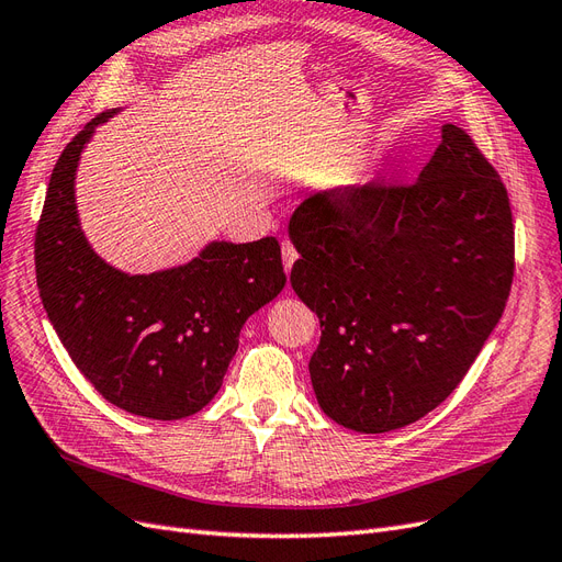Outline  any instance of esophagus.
Wrapping results in <instances>:
<instances>
[{
  "label": "esophagus",
  "mask_w": 562,
  "mask_h": 562,
  "mask_svg": "<svg viewBox=\"0 0 562 562\" xmlns=\"http://www.w3.org/2000/svg\"><path fill=\"white\" fill-rule=\"evenodd\" d=\"M281 258H283V267L285 271H291V267L295 265V260L300 258L295 246L291 241H281Z\"/></svg>",
  "instance_id": "34e87169"
}]
</instances>
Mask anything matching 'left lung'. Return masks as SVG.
I'll list each match as a JSON object with an SVG mask.
<instances>
[{"mask_svg":"<svg viewBox=\"0 0 562 562\" xmlns=\"http://www.w3.org/2000/svg\"><path fill=\"white\" fill-rule=\"evenodd\" d=\"M297 297L316 312L314 394L337 424L384 434L464 380L514 281V217L499 173L459 126L415 182L316 192L288 225Z\"/></svg>","mask_w":562,"mask_h":562,"instance_id":"8db88e82","label":"left lung"}]
</instances>
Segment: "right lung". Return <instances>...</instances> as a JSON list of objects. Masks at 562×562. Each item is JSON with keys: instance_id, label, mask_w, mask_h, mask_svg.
Masks as SVG:
<instances>
[{"instance_id": "1", "label": "right lung", "mask_w": 562, "mask_h": 562, "mask_svg": "<svg viewBox=\"0 0 562 562\" xmlns=\"http://www.w3.org/2000/svg\"><path fill=\"white\" fill-rule=\"evenodd\" d=\"M98 114L54 166L35 234L37 288L63 347L98 394L131 415L182 419L223 386L250 314L285 285L274 236L213 241L199 258L128 277L91 250L77 217L75 173Z\"/></svg>"}]
</instances>
